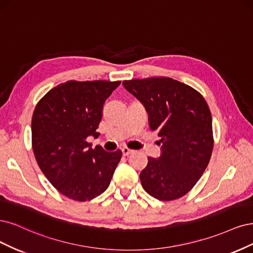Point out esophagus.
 <instances>
[{
    "label": "esophagus",
    "mask_w": 253,
    "mask_h": 253,
    "mask_svg": "<svg viewBox=\"0 0 253 253\" xmlns=\"http://www.w3.org/2000/svg\"><path fill=\"white\" fill-rule=\"evenodd\" d=\"M122 153H123V156H125V157H127V156H129V154H132L133 153V150H131V149H128V148H123L122 149Z\"/></svg>",
    "instance_id": "esophagus-1"
}]
</instances>
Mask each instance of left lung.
<instances>
[{
    "mask_svg": "<svg viewBox=\"0 0 253 253\" xmlns=\"http://www.w3.org/2000/svg\"><path fill=\"white\" fill-rule=\"evenodd\" d=\"M142 103L152 131L161 136L160 157L148 158L140 174L146 192L172 201L188 192L205 171L213 148L212 119L205 99L170 78L124 81Z\"/></svg>",
    "mask_w": 253,
    "mask_h": 253,
    "instance_id": "8db88e82",
    "label": "left lung"
}]
</instances>
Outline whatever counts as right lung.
<instances>
[{"mask_svg":"<svg viewBox=\"0 0 253 253\" xmlns=\"http://www.w3.org/2000/svg\"><path fill=\"white\" fill-rule=\"evenodd\" d=\"M121 84L108 81H68L41 100L31 122L32 149L42 172L60 193L90 201L108 188L122 151L92 149L88 136L103 117V106Z\"/></svg>","mask_w":253,"mask_h":253,"instance_id":"1","label":"right lung"}]
</instances>
